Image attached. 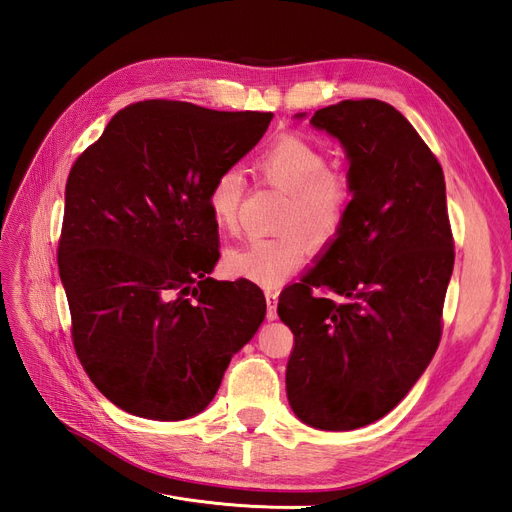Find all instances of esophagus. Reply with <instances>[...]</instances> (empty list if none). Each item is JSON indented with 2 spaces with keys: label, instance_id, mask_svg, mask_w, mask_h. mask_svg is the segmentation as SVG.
Returning a JSON list of instances; mask_svg holds the SVG:
<instances>
[{
  "label": "esophagus",
  "instance_id": "1",
  "mask_svg": "<svg viewBox=\"0 0 512 512\" xmlns=\"http://www.w3.org/2000/svg\"><path fill=\"white\" fill-rule=\"evenodd\" d=\"M265 299H267V318L275 320L277 318V292L267 290Z\"/></svg>",
  "mask_w": 512,
  "mask_h": 512
}]
</instances>
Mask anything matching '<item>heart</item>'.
Listing matches in <instances>:
<instances>
[{
  "instance_id": "heart-1",
  "label": "heart",
  "mask_w": 512,
  "mask_h": 512,
  "mask_svg": "<svg viewBox=\"0 0 512 512\" xmlns=\"http://www.w3.org/2000/svg\"><path fill=\"white\" fill-rule=\"evenodd\" d=\"M254 173L286 192L271 237H254L226 254V267L247 280L273 286L299 269L314 247L333 243L348 222L354 203L352 181L342 170L329 168V158L309 138L286 132L258 151ZM245 177L239 168H224L213 177L207 205L211 220L224 235L241 228Z\"/></svg>"
}]
</instances>
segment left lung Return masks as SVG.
Listing matches in <instances>:
<instances>
[{
	"label": "left lung",
	"instance_id": "8db88e82",
	"mask_svg": "<svg viewBox=\"0 0 512 512\" xmlns=\"http://www.w3.org/2000/svg\"><path fill=\"white\" fill-rule=\"evenodd\" d=\"M312 123L342 141L354 203L320 265L280 294L286 393L303 423L348 431L389 414L436 354L455 239L442 166L397 108L344 100Z\"/></svg>",
	"mask_w": 512,
	"mask_h": 512
}]
</instances>
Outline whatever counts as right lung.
<instances>
[{
    "label": "right lung",
    "mask_w": 512,
    "mask_h": 512,
    "mask_svg": "<svg viewBox=\"0 0 512 512\" xmlns=\"http://www.w3.org/2000/svg\"><path fill=\"white\" fill-rule=\"evenodd\" d=\"M271 119L134 102L72 164L57 265L74 352L117 408L153 421L203 412L265 320L254 282L207 277L220 258L207 192Z\"/></svg>",
    "instance_id": "obj_1"
}]
</instances>
